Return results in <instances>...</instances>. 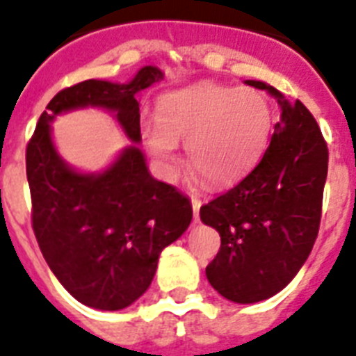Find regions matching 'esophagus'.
I'll use <instances>...</instances> for the list:
<instances>
[{
	"label": "esophagus",
	"instance_id": "obj_1",
	"mask_svg": "<svg viewBox=\"0 0 356 356\" xmlns=\"http://www.w3.org/2000/svg\"><path fill=\"white\" fill-rule=\"evenodd\" d=\"M191 204H193V211H195V222H198L200 220V207H202V200L200 198H191Z\"/></svg>",
	"mask_w": 356,
	"mask_h": 356
}]
</instances>
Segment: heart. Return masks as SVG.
<instances>
[{
	"label": "heart",
	"instance_id": "b5f03b06",
	"mask_svg": "<svg viewBox=\"0 0 356 356\" xmlns=\"http://www.w3.org/2000/svg\"><path fill=\"white\" fill-rule=\"evenodd\" d=\"M273 108L260 90L202 83L158 99V120L143 123V140L165 171L178 161L185 142L191 167L214 187L248 175L266 151Z\"/></svg>",
	"mask_w": 356,
	"mask_h": 356
}]
</instances>
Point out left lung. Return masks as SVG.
I'll use <instances>...</instances> for the list:
<instances>
[{"label": "left lung", "instance_id": "8db88e82", "mask_svg": "<svg viewBox=\"0 0 356 356\" xmlns=\"http://www.w3.org/2000/svg\"><path fill=\"white\" fill-rule=\"evenodd\" d=\"M282 108L262 160L233 189L200 207L222 245L205 267L211 286L236 304L277 295L300 271L315 245L327 178V143L313 114L275 87L248 79Z\"/></svg>", "mask_w": 356, "mask_h": 356}]
</instances>
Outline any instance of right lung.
Returning a JSON list of instances; mask_svg holds the SVG:
<instances>
[{
    "label": "right lung",
    "mask_w": 356,
    "mask_h": 356,
    "mask_svg": "<svg viewBox=\"0 0 356 356\" xmlns=\"http://www.w3.org/2000/svg\"><path fill=\"white\" fill-rule=\"evenodd\" d=\"M163 79L147 65L129 83L87 79L60 90L38 120L26 145L32 229L51 271L81 304L118 311L149 289L160 252L193 220L187 196L152 178L136 143L140 90ZM99 106L117 114L134 144L102 173H79L51 142L50 122L61 112Z\"/></svg>",
    "instance_id": "1"
}]
</instances>
